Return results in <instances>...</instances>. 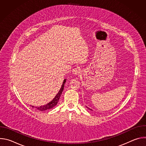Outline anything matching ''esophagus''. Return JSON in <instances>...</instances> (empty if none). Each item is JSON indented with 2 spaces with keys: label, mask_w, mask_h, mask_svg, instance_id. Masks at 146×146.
<instances>
[{
  "label": "esophagus",
  "mask_w": 146,
  "mask_h": 146,
  "mask_svg": "<svg viewBox=\"0 0 146 146\" xmlns=\"http://www.w3.org/2000/svg\"><path fill=\"white\" fill-rule=\"evenodd\" d=\"M73 73L74 74H78L80 72H81V69H80V68H75L73 69Z\"/></svg>",
  "instance_id": "34e87169"
}]
</instances>
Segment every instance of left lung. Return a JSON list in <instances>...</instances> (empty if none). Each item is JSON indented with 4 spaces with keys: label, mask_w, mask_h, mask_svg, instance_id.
Returning <instances> with one entry per match:
<instances>
[{
    "label": "left lung",
    "mask_w": 146,
    "mask_h": 146,
    "mask_svg": "<svg viewBox=\"0 0 146 146\" xmlns=\"http://www.w3.org/2000/svg\"><path fill=\"white\" fill-rule=\"evenodd\" d=\"M88 109H89V108H88ZM90 109V110H92L91 109Z\"/></svg>",
    "instance_id": "left-lung-1"
}]
</instances>
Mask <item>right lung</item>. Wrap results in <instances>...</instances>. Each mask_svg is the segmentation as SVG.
Returning <instances> with one entry per match:
<instances>
[{"label":"right lung","mask_w":146,"mask_h":146,"mask_svg":"<svg viewBox=\"0 0 146 146\" xmlns=\"http://www.w3.org/2000/svg\"><path fill=\"white\" fill-rule=\"evenodd\" d=\"M65 82H66V80H64V82H63V84H62V87H61L59 91L58 92L57 95L55 96V98L50 102L47 103V105H43V106H39V107H36L37 110H38L39 111H43L50 110V109L53 108L55 106H56L57 105V103H58L59 100V98H60V96L62 94V92L64 90V85H65ZM32 107H33V106H32Z\"/></svg>","instance_id":"1"}]
</instances>
